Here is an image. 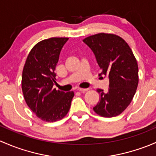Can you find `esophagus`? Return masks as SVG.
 <instances>
[{
  "mask_svg": "<svg viewBox=\"0 0 156 156\" xmlns=\"http://www.w3.org/2000/svg\"><path fill=\"white\" fill-rule=\"evenodd\" d=\"M77 90L79 91H82V92H84V91H86L88 89H81V88H78Z\"/></svg>",
  "mask_w": 156,
  "mask_h": 156,
  "instance_id": "esophagus-1",
  "label": "esophagus"
}]
</instances>
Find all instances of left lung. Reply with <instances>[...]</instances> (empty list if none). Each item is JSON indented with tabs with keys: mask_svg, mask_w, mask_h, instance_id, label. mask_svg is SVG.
Instances as JSON below:
<instances>
[{
	"mask_svg": "<svg viewBox=\"0 0 156 156\" xmlns=\"http://www.w3.org/2000/svg\"><path fill=\"white\" fill-rule=\"evenodd\" d=\"M83 42L91 49L101 69L99 76L109 79L107 93L97 89L100 101L93 110L101 116H116L128 107L137 90L138 66L135 57L128 43L116 35L98 34L88 37Z\"/></svg>",
	"mask_w": 156,
	"mask_h": 156,
	"instance_id": "8db88e82",
	"label": "left lung"
}]
</instances>
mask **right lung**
Masks as SVG:
<instances>
[{
  "label": "right lung",
  "instance_id": "add662e5",
  "mask_svg": "<svg viewBox=\"0 0 156 156\" xmlns=\"http://www.w3.org/2000/svg\"><path fill=\"white\" fill-rule=\"evenodd\" d=\"M66 37H52L37 43L24 66L22 89L28 107L41 119L55 122L62 119L70 110L73 91L54 89L55 67Z\"/></svg>",
  "mask_w": 156,
  "mask_h": 156
}]
</instances>
